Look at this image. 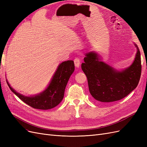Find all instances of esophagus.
Segmentation results:
<instances>
[{"label":"esophagus","mask_w":147,"mask_h":147,"mask_svg":"<svg viewBox=\"0 0 147 147\" xmlns=\"http://www.w3.org/2000/svg\"><path fill=\"white\" fill-rule=\"evenodd\" d=\"M74 64L76 67H79L80 64V59L79 58H75L74 59Z\"/></svg>","instance_id":"esophagus-1"}]
</instances>
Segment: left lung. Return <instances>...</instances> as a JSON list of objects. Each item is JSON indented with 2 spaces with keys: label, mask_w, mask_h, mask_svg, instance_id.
I'll use <instances>...</instances> for the list:
<instances>
[{
  "label": "left lung",
  "mask_w": 147,
  "mask_h": 147,
  "mask_svg": "<svg viewBox=\"0 0 147 147\" xmlns=\"http://www.w3.org/2000/svg\"><path fill=\"white\" fill-rule=\"evenodd\" d=\"M131 66L118 72L100 61L97 53L86 54L82 69L86 75L89 92L100 102H113L123 98L137 87L140 78L142 65L138 46Z\"/></svg>",
  "instance_id": "8db88e82"
}]
</instances>
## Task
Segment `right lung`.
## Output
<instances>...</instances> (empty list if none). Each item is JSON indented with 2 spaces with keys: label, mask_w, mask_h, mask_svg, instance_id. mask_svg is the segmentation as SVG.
Segmentation results:
<instances>
[{
  "label": "right lung",
  "mask_w": 147,
  "mask_h": 147,
  "mask_svg": "<svg viewBox=\"0 0 147 147\" xmlns=\"http://www.w3.org/2000/svg\"><path fill=\"white\" fill-rule=\"evenodd\" d=\"M74 70L73 61L69 60L61 63L47 88L43 92L32 97H25L16 92L7 81V83L12 92L31 107L39 109H50L57 106L62 101L65 86Z\"/></svg>",
  "instance_id": "1"
}]
</instances>
